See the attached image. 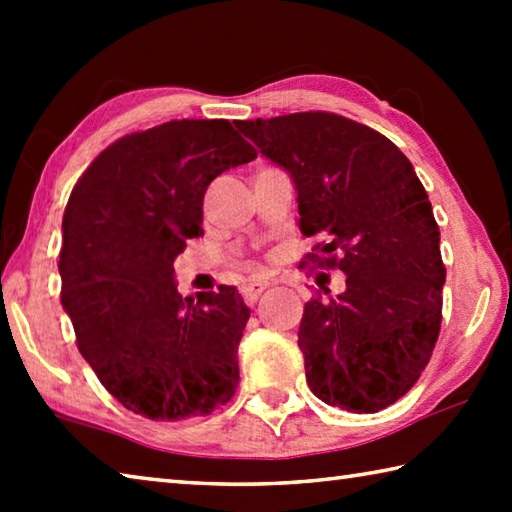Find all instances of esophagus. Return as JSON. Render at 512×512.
<instances>
[{
	"label": "esophagus",
	"instance_id": "obj_1",
	"mask_svg": "<svg viewBox=\"0 0 512 512\" xmlns=\"http://www.w3.org/2000/svg\"><path fill=\"white\" fill-rule=\"evenodd\" d=\"M268 287H271V282L257 280V277H253V280H248V282L244 284V289H241V296H244V300L250 302V305H253V302H257V298L262 296V293H264Z\"/></svg>",
	"mask_w": 512,
	"mask_h": 512
}]
</instances>
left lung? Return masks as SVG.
<instances>
[{
	"label": "left lung",
	"instance_id": "1",
	"mask_svg": "<svg viewBox=\"0 0 512 512\" xmlns=\"http://www.w3.org/2000/svg\"><path fill=\"white\" fill-rule=\"evenodd\" d=\"M237 128L296 185L300 232L320 239L311 262L345 273V291L329 296L320 282L300 320L311 393L352 413L386 409L422 375L443 320L440 230L413 164L334 112Z\"/></svg>",
	"mask_w": 512,
	"mask_h": 512
}]
</instances>
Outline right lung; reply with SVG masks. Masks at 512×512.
Masks as SVG:
<instances>
[{
  "label": "right lung",
  "instance_id": "1",
  "mask_svg": "<svg viewBox=\"0 0 512 512\" xmlns=\"http://www.w3.org/2000/svg\"><path fill=\"white\" fill-rule=\"evenodd\" d=\"M255 158L228 119H180L121 137L74 185L60 302L83 359L128 411L176 422L235 395L250 309L225 284L183 298L173 262L203 235L207 185Z\"/></svg>",
  "mask_w": 512,
  "mask_h": 512
}]
</instances>
